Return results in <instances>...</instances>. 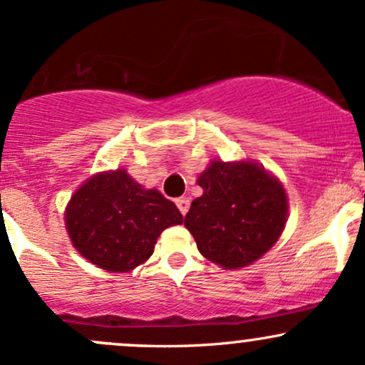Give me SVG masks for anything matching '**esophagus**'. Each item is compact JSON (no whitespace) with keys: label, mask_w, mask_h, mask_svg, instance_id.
Listing matches in <instances>:
<instances>
[{"label":"esophagus","mask_w":365,"mask_h":365,"mask_svg":"<svg viewBox=\"0 0 365 365\" xmlns=\"http://www.w3.org/2000/svg\"><path fill=\"white\" fill-rule=\"evenodd\" d=\"M176 206H178L180 213L187 215V211H189V207H190V201L187 197H178L176 199Z\"/></svg>","instance_id":"1"}]
</instances>
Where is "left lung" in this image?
I'll return each mask as SVG.
<instances>
[{
	"mask_svg": "<svg viewBox=\"0 0 365 365\" xmlns=\"http://www.w3.org/2000/svg\"><path fill=\"white\" fill-rule=\"evenodd\" d=\"M185 227L204 258L225 270L251 265L279 241L287 222L282 183L253 161H211L199 175Z\"/></svg>",
	"mask_w": 365,
	"mask_h": 365,
	"instance_id": "8db88e82",
	"label": "left lung"
}]
</instances>
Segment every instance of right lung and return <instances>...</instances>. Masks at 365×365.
<instances>
[{
  "instance_id": "obj_1",
  "label": "right lung",
  "mask_w": 365,
  "mask_h": 365,
  "mask_svg": "<svg viewBox=\"0 0 365 365\" xmlns=\"http://www.w3.org/2000/svg\"><path fill=\"white\" fill-rule=\"evenodd\" d=\"M182 222L175 202L159 190L143 189L123 168L88 178L66 207L72 246L112 274L145 263L164 228Z\"/></svg>"
}]
</instances>
